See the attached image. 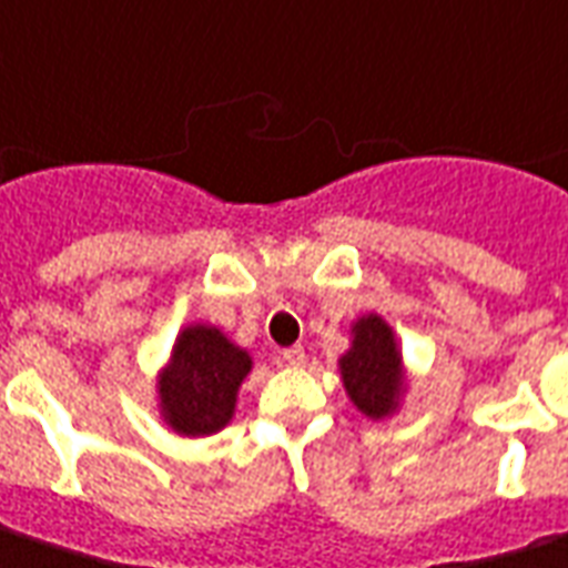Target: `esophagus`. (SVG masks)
<instances>
[{"mask_svg": "<svg viewBox=\"0 0 568 568\" xmlns=\"http://www.w3.org/2000/svg\"><path fill=\"white\" fill-rule=\"evenodd\" d=\"M280 361H283L285 366H303V363H306V352H303L301 345H292V348L280 352Z\"/></svg>", "mask_w": 568, "mask_h": 568, "instance_id": "esophagus-1", "label": "esophagus"}]
</instances>
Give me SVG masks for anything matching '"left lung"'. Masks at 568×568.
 <instances>
[{
  "instance_id": "left-lung-1",
  "label": "left lung",
  "mask_w": 568,
  "mask_h": 568,
  "mask_svg": "<svg viewBox=\"0 0 568 568\" xmlns=\"http://www.w3.org/2000/svg\"><path fill=\"white\" fill-rule=\"evenodd\" d=\"M339 372L348 399L366 417L384 419L399 408L405 393L402 352L381 315L369 313L354 322L352 348L339 357Z\"/></svg>"
}]
</instances>
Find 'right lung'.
Returning a JSON list of instances; mask_svg holds the SVG:
<instances>
[{
  "mask_svg": "<svg viewBox=\"0 0 568 568\" xmlns=\"http://www.w3.org/2000/svg\"><path fill=\"white\" fill-rule=\"evenodd\" d=\"M253 357L211 324H190L172 345L166 369L158 378L160 414L184 438H205L235 414L237 387Z\"/></svg>",
  "mask_w": 568,
  "mask_h": 568,
  "instance_id": "right-lung-1",
  "label": "right lung"
}]
</instances>
